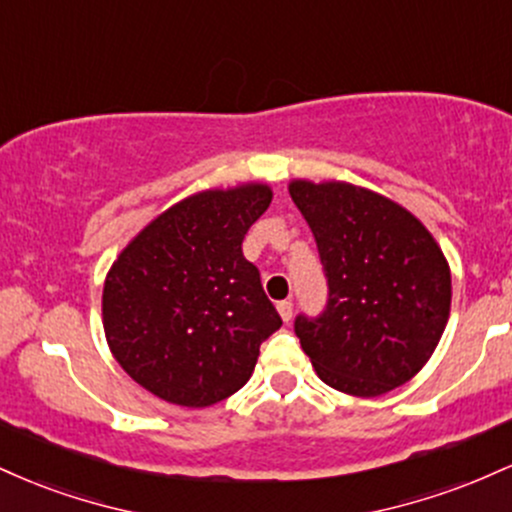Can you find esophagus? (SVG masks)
I'll use <instances>...</instances> for the list:
<instances>
[{
  "label": "esophagus",
  "instance_id": "1",
  "mask_svg": "<svg viewBox=\"0 0 512 512\" xmlns=\"http://www.w3.org/2000/svg\"><path fill=\"white\" fill-rule=\"evenodd\" d=\"M276 310H279L281 320H284V322H289L293 317V303L291 301H279V303H276Z\"/></svg>",
  "mask_w": 512,
  "mask_h": 512
}]
</instances>
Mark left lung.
Returning <instances> with one entry per match:
<instances>
[{
	"mask_svg": "<svg viewBox=\"0 0 512 512\" xmlns=\"http://www.w3.org/2000/svg\"><path fill=\"white\" fill-rule=\"evenodd\" d=\"M289 192L327 276L325 310L293 322L317 375L356 397L404 385L448 325L452 286L443 250L414 214L378 192L310 180H293Z\"/></svg>",
	"mask_w": 512,
	"mask_h": 512,
	"instance_id": "obj_1",
	"label": "left lung"
}]
</instances>
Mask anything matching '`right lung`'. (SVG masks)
<instances>
[{"label":"right lung","instance_id":"right-lung-1","mask_svg":"<svg viewBox=\"0 0 512 512\" xmlns=\"http://www.w3.org/2000/svg\"><path fill=\"white\" fill-rule=\"evenodd\" d=\"M267 185L207 190L173 204L110 267L103 330L134 383L180 407H209L250 380L281 327L260 272L243 257L267 211Z\"/></svg>","mask_w":512,"mask_h":512}]
</instances>
